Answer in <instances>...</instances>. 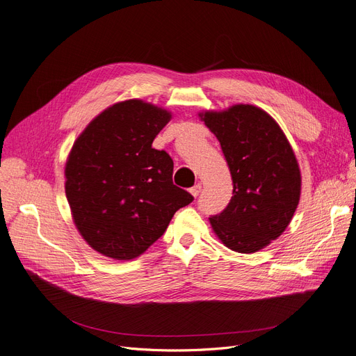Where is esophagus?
I'll use <instances>...</instances> for the list:
<instances>
[{
    "mask_svg": "<svg viewBox=\"0 0 356 356\" xmlns=\"http://www.w3.org/2000/svg\"><path fill=\"white\" fill-rule=\"evenodd\" d=\"M200 191H202V184H195L194 187L190 188V193H191L194 197H197L198 194H200Z\"/></svg>",
    "mask_w": 356,
    "mask_h": 356,
    "instance_id": "obj_1",
    "label": "esophagus"
}]
</instances>
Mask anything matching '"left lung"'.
<instances>
[{
    "label": "left lung",
    "mask_w": 356,
    "mask_h": 356,
    "mask_svg": "<svg viewBox=\"0 0 356 356\" xmlns=\"http://www.w3.org/2000/svg\"><path fill=\"white\" fill-rule=\"evenodd\" d=\"M219 140L231 170L234 195L213 231L227 248L255 252L279 238L301 197V172L279 124L252 105L198 113Z\"/></svg>",
    "instance_id": "1"
}]
</instances>
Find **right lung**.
Returning <instances> with one entry per match:
<instances>
[{
	"label": "right lung",
	"instance_id": "obj_1",
	"mask_svg": "<svg viewBox=\"0 0 356 356\" xmlns=\"http://www.w3.org/2000/svg\"><path fill=\"white\" fill-rule=\"evenodd\" d=\"M172 115L130 99L109 106L74 141L65 195L83 239L113 260H131L158 241L194 197L172 182L174 162L152 147Z\"/></svg>",
	"mask_w": 356,
	"mask_h": 356
}]
</instances>
